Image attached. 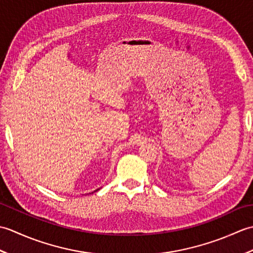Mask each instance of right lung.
Here are the masks:
<instances>
[{"instance_id": "add662e5", "label": "right lung", "mask_w": 253, "mask_h": 253, "mask_svg": "<svg viewBox=\"0 0 253 253\" xmlns=\"http://www.w3.org/2000/svg\"><path fill=\"white\" fill-rule=\"evenodd\" d=\"M96 190H99V189H96ZM96 190H95V191H96Z\"/></svg>"}]
</instances>
